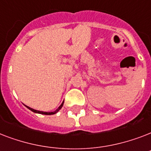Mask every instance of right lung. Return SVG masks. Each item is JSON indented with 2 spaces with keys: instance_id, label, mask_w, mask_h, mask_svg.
Here are the masks:
<instances>
[{
  "instance_id": "obj_1",
  "label": "right lung",
  "mask_w": 151,
  "mask_h": 151,
  "mask_svg": "<svg viewBox=\"0 0 151 151\" xmlns=\"http://www.w3.org/2000/svg\"><path fill=\"white\" fill-rule=\"evenodd\" d=\"M63 103H64V101H63V103H62V104L60 106H59V107L57 108L56 110H55V111H53V112H44V111H40V110H34V109H33V108H30L29 106H26L29 110H30L31 111H33V112L34 113H37V114H45V115H52V114H56L58 111H59V110L61 109L62 107H63Z\"/></svg>"
}]
</instances>
